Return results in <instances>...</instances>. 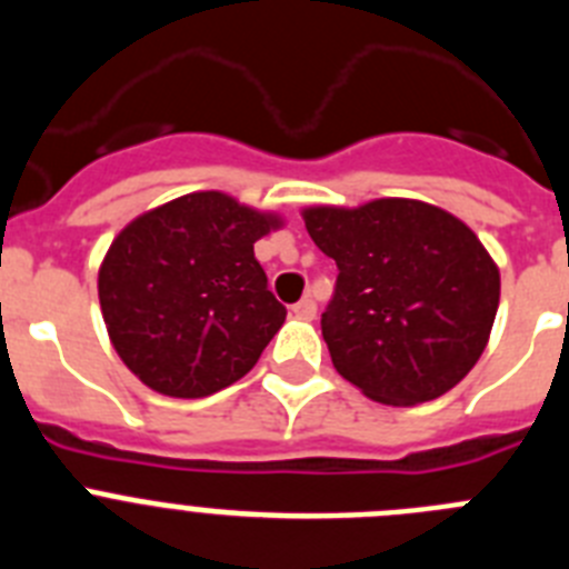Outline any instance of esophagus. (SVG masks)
<instances>
[{
  "mask_svg": "<svg viewBox=\"0 0 569 569\" xmlns=\"http://www.w3.org/2000/svg\"><path fill=\"white\" fill-rule=\"evenodd\" d=\"M290 310H293V316H299V319H313V316H316V301L308 296V299L296 301V305Z\"/></svg>",
  "mask_w": 569,
  "mask_h": 569,
  "instance_id": "esophagus-1",
  "label": "esophagus"
}]
</instances>
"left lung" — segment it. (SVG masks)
Returning a JSON list of instances; mask_svg holds the SVG:
<instances>
[{"label":"left lung","mask_w":569,"mask_h":569,"mask_svg":"<svg viewBox=\"0 0 569 569\" xmlns=\"http://www.w3.org/2000/svg\"><path fill=\"white\" fill-rule=\"evenodd\" d=\"M305 228L339 268L321 336L350 385L407 407L439 399L470 373L501 281L465 222L416 199H376L305 210Z\"/></svg>","instance_id":"obj_1"}]
</instances>
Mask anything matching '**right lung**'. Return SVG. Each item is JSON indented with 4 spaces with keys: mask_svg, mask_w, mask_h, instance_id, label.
Returning <instances> with one entry per match:
<instances>
[{
    "mask_svg": "<svg viewBox=\"0 0 569 569\" xmlns=\"http://www.w3.org/2000/svg\"><path fill=\"white\" fill-rule=\"evenodd\" d=\"M279 219L224 193H188L139 216L99 268L110 341L150 390L202 399L233 385L284 325L253 244Z\"/></svg>",
    "mask_w": 569,
    "mask_h": 569,
    "instance_id": "right-lung-1",
    "label": "right lung"
}]
</instances>
